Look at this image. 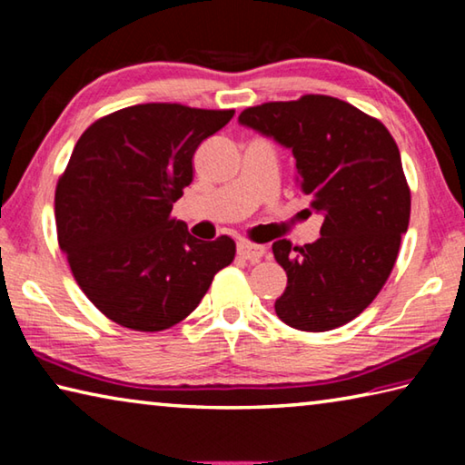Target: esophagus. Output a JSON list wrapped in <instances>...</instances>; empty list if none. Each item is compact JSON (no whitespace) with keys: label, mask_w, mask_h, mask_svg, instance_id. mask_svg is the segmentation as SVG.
<instances>
[{"label":"esophagus","mask_w":465,"mask_h":465,"mask_svg":"<svg viewBox=\"0 0 465 465\" xmlns=\"http://www.w3.org/2000/svg\"><path fill=\"white\" fill-rule=\"evenodd\" d=\"M238 254L242 258H246L250 262L261 261V258L266 254V248L261 246V243H252V242H240L238 243Z\"/></svg>","instance_id":"34e87169"}]
</instances>
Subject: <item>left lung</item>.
Instances as JSON below:
<instances>
[{"mask_svg": "<svg viewBox=\"0 0 465 465\" xmlns=\"http://www.w3.org/2000/svg\"><path fill=\"white\" fill-rule=\"evenodd\" d=\"M238 121L293 152L299 191L324 217L313 243H272L287 272L274 312L305 332L349 324L385 285L411 222L396 141L373 116L320 94L252 106Z\"/></svg>", "mask_w": 465, "mask_h": 465, "instance_id": "left-lung-1", "label": "left lung"}]
</instances>
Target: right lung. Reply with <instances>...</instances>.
I'll list each match as a JSON object with an SVG mask.
<instances>
[{
    "label": "right lung",
    "mask_w": 465,
    "mask_h": 465,
    "mask_svg": "<svg viewBox=\"0 0 465 465\" xmlns=\"http://www.w3.org/2000/svg\"><path fill=\"white\" fill-rule=\"evenodd\" d=\"M233 110L137 104L102 116L77 141L54 191L59 246L77 285L108 320L139 332L178 324L232 264L227 235L196 240L172 217L193 155Z\"/></svg>",
    "instance_id": "add662e5"
}]
</instances>
